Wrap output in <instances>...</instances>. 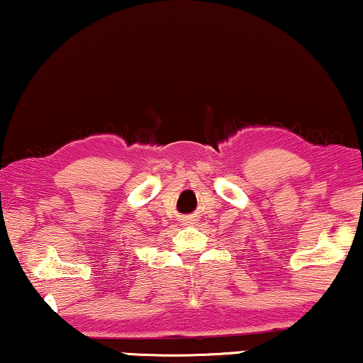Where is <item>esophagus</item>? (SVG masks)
Here are the masks:
<instances>
[{"mask_svg": "<svg viewBox=\"0 0 363 363\" xmlns=\"http://www.w3.org/2000/svg\"><path fill=\"white\" fill-rule=\"evenodd\" d=\"M194 220H196V219H193V218H185V219H183V224H188V225H190V224H194Z\"/></svg>", "mask_w": 363, "mask_h": 363, "instance_id": "1", "label": "esophagus"}]
</instances>
